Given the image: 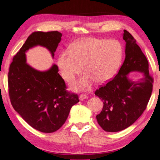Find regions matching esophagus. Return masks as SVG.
Returning <instances> with one entry per match:
<instances>
[{
    "instance_id": "esophagus-1",
    "label": "esophagus",
    "mask_w": 160,
    "mask_h": 160,
    "mask_svg": "<svg viewBox=\"0 0 160 160\" xmlns=\"http://www.w3.org/2000/svg\"><path fill=\"white\" fill-rule=\"evenodd\" d=\"M88 98V96L87 95L82 94V95H81L79 96V100H80V101H83V100L87 99Z\"/></svg>"
}]
</instances>
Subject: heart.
<instances>
[{"mask_svg":"<svg viewBox=\"0 0 160 160\" xmlns=\"http://www.w3.org/2000/svg\"><path fill=\"white\" fill-rule=\"evenodd\" d=\"M123 49L116 41L87 38L62 52L57 61L60 73L67 83H72L81 74L85 75L71 85L75 91H86L95 81L105 83L117 72L122 62Z\"/></svg>","mask_w":160,"mask_h":160,"instance_id":"b5f03b06","label":"heart"}]
</instances>
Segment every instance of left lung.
Segmentation results:
<instances>
[{
  "label": "left lung",
  "instance_id": "obj_1",
  "mask_svg": "<svg viewBox=\"0 0 160 160\" xmlns=\"http://www.w3.org/2000/svg\"><path fill=\"white\" fill-rule=\"evenodd\" d=\"M125 58L113 79L95 92L103 101V108L96 116L99 125L108 132H117L132 125L146 109L153 89V79L149 74L146 57L133 37L124 30ZM138 71L144 77L138 82L128 78L130 72Z\"/></svg>",
  "mask_w": 160,
  "mask_h": 160
}]
</instances>
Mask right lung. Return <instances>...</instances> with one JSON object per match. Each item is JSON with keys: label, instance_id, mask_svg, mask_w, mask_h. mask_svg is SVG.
I'll return each mask as SVG.
<instances>
[{"label": "right lung", "instance_id": "1", "mask_svg": "<svg viewBox=\"0 0 160 160\" xmlns=\"http://www.w3.org/2000/svg\"><path fill=\"white\" fill-rule=\"evenodd\" d=\"M61 37L58 31L32 32L9 67L8 93L13 108L28 125L43 133L55 132L61 128L72 106L79 101V97L67 91L56 65L45 71L36 70L27 63L25 52L40 45L54 57Z\"/></svg>", "mask_w": 160, "mask_h": 160}]
</instances>
